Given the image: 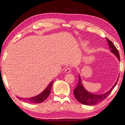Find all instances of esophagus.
Returning <instances> with one entry per match:
<instances>
[{
    "instance_id": "esophagus-1",
    "label": "esophagus",
    "mask_w": 125,
    "mask_h": 125,
    "mask_svg": "<svg viewBox=\"0 0 125 125\" xmlns=\"http://www.w3.org/2000/svg\"><path fill=\"white\" fill-rule=\"evenodd\" d=\"M65 73H69L71 72V68L70 67H67L65 69Z\"/></svg>"
}]
</instances>
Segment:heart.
Returning <instances> with one entry per match:
<instances>
[{
    "label": "heart",
    "instance_id": "b5f03b06",
    "mask_svg": "<svg viewBox=\"0 0 125 125\" xmlns=\"http://www.w3.org/2000/svg\"><path fill=\"white\" fill-rule=\"evenodd\" d=\"M81 45L83 47H86V46H87L88 43H87V42H86V41H82L81 42Z\"/></svg>",
    "mask_w": 125,
    "mask_h": 125
}]
</instances>
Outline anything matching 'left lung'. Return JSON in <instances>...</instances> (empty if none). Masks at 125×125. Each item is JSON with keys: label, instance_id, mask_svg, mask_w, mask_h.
Wrapping results in <instances>:
<instances>
[{"label": "left lung", "instance_id": "1", "mask_svg": "<svg viewBox=\"0 0 125 125\" xmlns=\"http://www.w3.org/2000/svg\"><path fill=\"white\" fill-rule=\"evenodd\" d=\"M106 39L107 43H108L110 51L113 53L120 60V55L117 49L110 40H109L107 38H106ZM118 78H119V76H118ZM118 78L115 84L108 92H107L105 94L98 95L92 94V93H90L88 92L87 90H86L83 86V84H82L81 82L82 80L79 76V81H78L77 86L74 90V95L75 98L78 101L83 104L88 105H96L98 103L103 101L105 99L107 98V96H108L112 92V90H113V89L115 87L116 84L117 83Z\"/></svg>", "mask_w": 125, "mask_h": 125}]
</instances>
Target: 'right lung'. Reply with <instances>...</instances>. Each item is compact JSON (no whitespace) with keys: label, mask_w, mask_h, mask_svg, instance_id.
<instances>
[{"label":"right lung","mask_w":125,"mask_h":125,"mask_svg":"<svg viewBox=\"0 0 125 125\" xmlns=\"http://www.w3.org/2000/svg\"><path fill=\"white\" fill-rule=\"evenodd\" d=\"M53 83V81L52 80V81L49 84H48V85L47 86V88H46L41 93V94H40L37 96L31 97V98H19V99H20V100H23L24 101H25V102L28 103L30 104H38V103H42L48 98V96H49Z\"/></svg>","instance_id":"1"}]
</instances>
